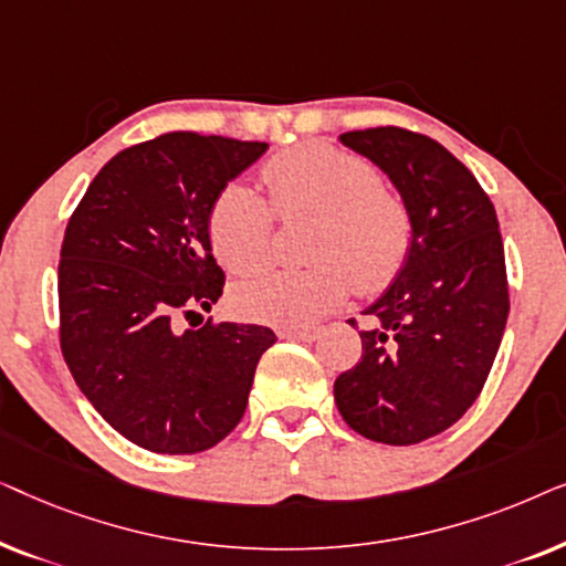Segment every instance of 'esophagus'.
<instances>
[{
	"label": "esophagus",
	"instance_id": "obj_1",
	"mask_svg": "<svg viewBox=\"0 0 566 566\" xmlns=\"http://www.w3.org/2000/svg\"><path fill=\"white\" fill-rule=\"evenodd\" d=\"M277 335H281L283 339H301V343H314V339L322 335V327H316V324H306V327L281 329Z\"/></svg>",
	"mask_w": 566,
	"mask_h": 566
}]
</instances>
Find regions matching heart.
<instances>
[{
    "instance_id": "obj_1",
    "label": "heart",
    "mask_w": 566,
    "mask_h": 566,
    "mask_svg": "<svg viewBox=\"0 0 566 566\" xmlns=\"http://www.w3.org/2000/svg\"><path fill=\"white\" fill-rule=\"evenodd\" d=\"M270 202L244 182H231L208 211L213 254L231 273H252L273 252L275 213L314 216L306 268H270L237 283L231 306L239 316L296 327L335 308L353 285L384 291L405 270L415 242L409 208L386 190L376 167L332 144H301L262 167Z\"/></svg>"
}]
</instances>
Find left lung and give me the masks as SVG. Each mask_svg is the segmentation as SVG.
<instances>
[{
    "label": "left lung",
    "mask_w": 566,
    "mask_h": 566,
    "mask_svg": "<svg viewBox=\"0 0 566 566\" xmlns=\"http://www.w3.org/2000/svg\"><path fill=\"white\" fill-rule=\"evenodd\" d=\"M409 208L415 242L366 312L363 355L335 381L343 420L363 438L415 446L461 420L490 376L510 298L494 206L446 146L415 130H347ZM355 324V319H350Z\"/></svg>",
    "instance_id": "1"
}]
</instances>
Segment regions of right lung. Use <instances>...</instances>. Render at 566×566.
Listing matches in <instances>:
<instances>
[{
	"mask_svg": "<svg viewBox=\"0 0 566 566\" xmlns=\"http://www.w3.org/2000/svg\"><path fill=\"white\" fill-rule=\"evenodd\" d=\"M268 144L175 130L115 154L69 219L59 262L61 353L103 420L154 453H200L242 420L275 343L260 324L182 327L211 312L223 270L208 211Z\"/></svg>",
	"mask_w": 566,
	"mask_h": 566,
	"instance_id": "1",
	"label": "right lung"
}]
</instances>
